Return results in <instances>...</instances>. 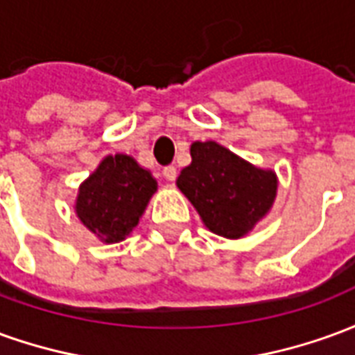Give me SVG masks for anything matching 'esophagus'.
Instances as JSON below:
<instances>
[{"label":"esophagus","mask_w":355,"mask_h":355,"mask_svg":"<svg viewBox=\"0 0 355 355\" xmlns=\"http://www.w3.org/2000/svg\"><path fill=\"white\" fill-rule=\"evenodd\" d=\"M162 175H163V178H165V180L173 182V180L177 178V167H173V165H167V167L162 171Z\"/></svg>","instance_id":"esophagus-1"}]
</instances>
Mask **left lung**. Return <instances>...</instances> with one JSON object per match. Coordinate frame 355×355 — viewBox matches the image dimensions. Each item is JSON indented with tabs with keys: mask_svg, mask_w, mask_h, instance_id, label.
I'll return each mask as SVG.
<instances>
[{
	"mask_svg": "<svg viewBox=\"0 0 355 355\" xmlns=\"http://www.w3.org/2000/svg\"><path fill=\"white\" fill-rule=\"evenodd\" d=\"M190 154L192 163L177 178L178 190L213 234L243 238L274 205L275 173L254 167L213 140L193 142Z\"/></svg>",
	"mask_w": 355,
	"mask_h": 355,
	"instance_id": "left-lung-1",
	"label": "left lung"
}]
</instances>
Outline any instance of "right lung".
<instances>
[{
	"instance_id": "right-lung-1",
	"label": "right lung",
	"mask_w": 355,
	"mask_h": 355,
	"mask_svg": "<svg viewBox=\"0 0 355 355\" xmlns=\"http://www.w3.org/2000/svg\"><path fill=\"white\" fill-rule=\"evenodd\" d=\"M157 190L152 173L131 155H106L80 186L76 215L104 243H117L139 224Z\"/></svg>"
}]
</instances>
